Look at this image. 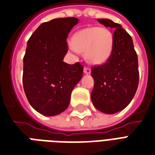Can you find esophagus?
Listing matches in <instances>:
<instances>
[{
  "instance_id": "34e87169",
  "label": "esophagus",
  "mask_w": 155,
  "mask_h": 155,
  "mask_svg": "<svg viewBox=\"0 0 155 155\" xmlns=\"http://www.w3.org/2000/svg\"><path fill=\"white\" fill-rule=\"evenodd\" d=\"M83 72H84L85 74H89L90 72H91V69H90L89 68H84Z\"/></svg>"
}]
</instances>
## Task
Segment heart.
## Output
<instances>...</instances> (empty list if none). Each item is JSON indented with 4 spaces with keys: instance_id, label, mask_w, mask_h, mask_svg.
Returning a JSON list of instances; mask_svg holds the SVG:
<instances>
[{
    "instance_id": "1",
    "label": "heart",
    "mask_w": 155,
    "mask_h": 155,
    "mask_svg": "<svg viewBox=\"0 0 155 155\" xmlns=\"http://www.w3.org/2000/svg\"><path fill=\"white\" fill-rule=\"evenodd\" d=\"M114 47V37L104 27H87L76 32L69 48L73 53L85 52L87 62L92 65L103 64L109 58Z\"/></svg>"
}]
</instances>
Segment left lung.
<instances>
[{
    "label": "left lung",
    "mask_w": 155,
    "mask_h": 155,
    "mask_svg": "<svg viewBox=\"0 0 155 155\" xmlns=\"http://www.w3.org/2000/svg\"><path fill=\"white\" fill-rule=\"evenodd\" d=\"M97 21L114 31V47L107 62L92 68L94 87L91 98L97 109L114 114L127 107L135 95L139 78L138 57L132 37L121 25L109 19Z\"/></svg>",
    "instance_id": "left-lung-1"
}]
</instances>
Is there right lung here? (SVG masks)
I'll use <instances>...</instances> for the list:
<instances>
[{
  "mask_svg": "<svg viewBox=\"0 0 155 155\" xmlns=\"http://www.w3.org/2000/svg\"><path fill=\"white\" fill-rule=\"evenodd\" d=\"M78 23L76 17L42 23L27 41L23 58L24 91L31 107L45 116L67 109L72 89L83 77L79 62H63L68 49L67 37Z\"/></svg>",
  "mask_w": 155,
  "mask_h": 155,
  "instance_id": "1",
  "label": "right lung"
}]
</instances>
